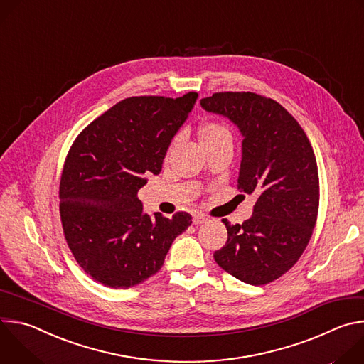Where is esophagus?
<instances>
[{
    "mask_svg": "<svg viewBox=\"0 0 364 364\" xmlns=\"http://www.w3.org/2000/svg\"><path fill=\"white\" fill-rule=\"evenodd\" d=\"M205 220H207V218L204 215H201V213H197V215L193 216V225H201Z\"/></svg>",
    "mask_w": 364,
    "mask_h": 364,
    "instance_id": "34e87169",
    "label": "esophagus"
}]
</instances>
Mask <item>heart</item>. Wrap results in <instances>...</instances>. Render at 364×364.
Segmentation results:
<instances>
[{
    "instance_id": "b5f03b06",
    "label": "heart",
    "mask_w": 364,
    "mask_h": 364,
    "mask_svg": "<svg viewBox=\"0 0 364 364\" xmlns=\"http://www.w3.org/2000/svg\"><path fill=\"white\" fill-rule=\"evenodd\" d=\"M197 135L203 148L222 142H232L230 131L225 125L212 121L200 124L197 128Z\"/></svg>"
}]
</instances>
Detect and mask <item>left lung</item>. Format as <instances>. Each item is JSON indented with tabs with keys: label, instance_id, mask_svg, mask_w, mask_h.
Here are the masks:
<instances>
[{
	"label": "left lung",
	"instance_id": "obj_1",
	"mask_svg": "<svg viewBox=\"0 0 364 364\" xmlns=\"http://www.w3.org/2000/svg\"><path fill=\"white\" fill-rule=\"evenodd\" d=\"M200 105L239 128L237 188L259 193L250 219L242 225L223 219L228 242L215 252V261L242 282L269 284L296 264L317 222L320 181L313 146L295 118L271 97L218 92Z\"/></svg>",
	"mask_w": 364,
	"mask_h": 364
}]
</instances>
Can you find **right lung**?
I'll use <instances>...</instances> for the list:
<instances>
[{"mask_svg": "<svg viewBox=\"0 0 364 364\" xmlns=\"http://www.w3.org/2000/svg\"><path fill=\"white\" fill-rule=\"evenodd\" d=\"M181 97L132 96L90 122L72 144L60 178V219L80 268L109 288L157 274L191 216L144 213L138 190L160 174L173 136L193 109Z\"/></svg>", "mask_w": 364, "mask_h": 364, "instance_id": "1", "label": "right lung"}]
</instances>
